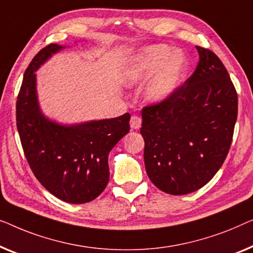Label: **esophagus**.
<instances>
[{"mask_svg": "<svg viewBox=\"0 0 253 253\" xmlns=\"http://www.w3.org/2000/svg\"><path fill=\"white\" fill-rule=\"evenodd\" d=\"M129 124H130V128H131V129H138V128H140L141 125H142V120H141L140 117L133 116V117H131V118H130Z\"/></svg>", "mask_w": 253, "mask_h": 253, "instance_id": "obj_1", "label": "esophagus"}]
</instances>
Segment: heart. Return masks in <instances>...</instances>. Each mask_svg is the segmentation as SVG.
Wrapping results in <instances>:
<instances>
[{
  "label": "heart",
  "mask_w": 253,
  "mask_h": 253,
  "mask_svg": "<svg viewBox=\"0 0 253 253\" xmlns=\"http://www.w3.org/2000/svg\"><path fill=\"white\" fill-rule=\"evenodd\" d=\"M188 59L182 51L169 44L145 47L131 58L123 72L127 87H136L149 83L143 97L150 104H161L175 94L186 79Z\"/></svg>",
  "instance_id": "heart-1"
}]
</instances>
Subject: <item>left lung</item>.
Instances as JSON below:
<instances>
[{
  "mask_svg": "<svg viewBox=\"0 0 253 253\" xmlns=\"http://www.w3.org/2000/svg\"><path fill=\"white\" fill-rule=\"evenodd\" d=\"M193 76L166 102L142 110L149 179L170 195L204 187L222 166L237 119V94L218 56L196 47Z\"/></svg>",
  "mask_w": 253,
  "mask_h": 253,
  "instance_id": "8db88e82",
  "label": "left lung"
}]
</instances>
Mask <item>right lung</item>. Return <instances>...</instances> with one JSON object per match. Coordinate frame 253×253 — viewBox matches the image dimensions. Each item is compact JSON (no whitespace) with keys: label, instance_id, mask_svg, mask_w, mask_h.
Segmentation results:
<instances>
[{"label":"right lung","instance_id":"add662e5","mask_svg":"<svg viewBox=\"0 0 253 253\" xmlns=\"http://www.w3.org/2000/svg\"><path fill=\"white\" fill-rule=\"evenodd\" d=\"M64 49L49 44L28 65L17 99V128L27 162L42 186L64 202L84 204L105 189L109 154L129 131L130 116L78 124L45 116L39 103L37 71Z\"/></svg>","mask_w":253,"mask_h":253}]
</instances>
